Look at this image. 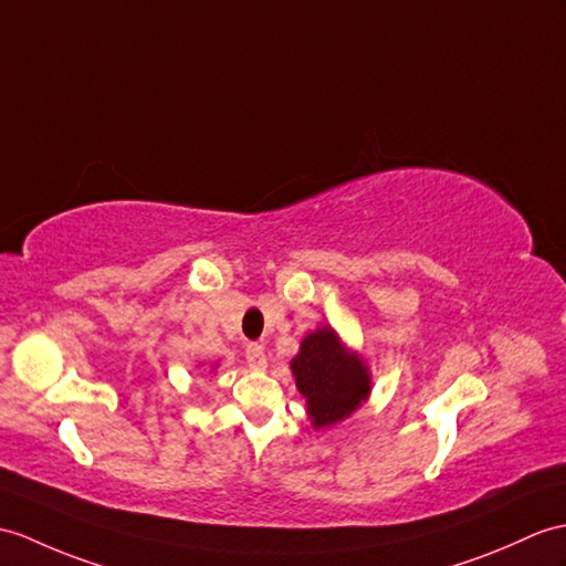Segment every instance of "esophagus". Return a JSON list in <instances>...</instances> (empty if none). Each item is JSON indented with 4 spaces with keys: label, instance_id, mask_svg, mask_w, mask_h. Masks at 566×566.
<instances>
[{
    "label": "esophagus",
    "instance_id": "esophagus-1",
    "mask_svg": "<svg viewBox=\"0 0 566 566\" xmlns=\"http://www.w3.org/2000/svg\"><path fill=\"white\" fill-rule=\"evenodd\" d=\"M245 359H248V364H251L253 369H258V371L268 369V352H265V347L258 345V343L248 345V349H245Z\"/></svg>",
    "mask_w": 566,
    "mask_h": 566
}]
</instances>
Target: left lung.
<instances>
[{
	"label": "left lung",
	"mask_w": 566,
	"mask_h": 566,
	"mask_svg": "<svg viewBox=\"0 0 566 566\" xmlns=\"http://www.w3.org/2000/svg\"><path fill=\"white\" fill-rule=\"evenodd\" d=\"M296 390L306 400L313 429L345 422L371 396V371L359 352L349 349L335 327L321 325L301 339L289 361Z\"/></svg>",
	"instance_id": "obj_1"
}]
</instances>
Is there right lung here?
Listing matches in <instances>:
<instances>
[{"label":"right lung","mask_w":566,"mask_h":566,"mask_svg":"<svg viewBox=\"0 0 566 566\" xmlns=\"http://www.w3.org/2000/svg\"><path fill=\"white\" fill-rule=\"evenodd\" d=\"M212 369H217V364H212Z\"/></svg>","instance_id":"add662e5"}]
</instances>
